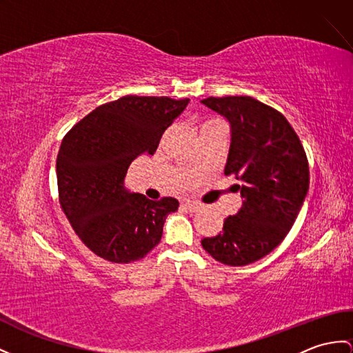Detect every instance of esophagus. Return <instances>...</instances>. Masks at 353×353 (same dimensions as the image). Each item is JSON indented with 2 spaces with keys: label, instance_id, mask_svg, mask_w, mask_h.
<instances>
[{
  "label": "esophagus",
  "instance_id": "1",
  "mask_svg": "<svg viewBox=\"0 0 353 353\" xmlns=\"http://www.w3.org/2000/svg\"><path fill=\"white\" fill-rule=\"evenodd\" d=\"M181 206H183L184 210L190 211V212H196V211H199V210H201V203H197V202H190V201H187V202L181 203Z\"/></svg>",
  "mask_w": 353,
  "mask_h": 353
}]
</instances>
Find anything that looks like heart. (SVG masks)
I'll return each instance as SVG.
<instances>
[{
	"instance_id": "b5f03b06",
	"label": "heart",
	"mask_w": 353,
	"mask_h": 353,
	"mask_svg": "<svg viewBox=\"0 0 353 353\" xmlns=\"http://www.w3.org/2000/svg\"><path fill=\"white\" fill-rule=\"evenodd\" d=\"M217 123H220L219 119H214V118H210V119H205L203 121V124H202V127H206V125H212V124H217ZM201 127V128H202Z\"/></svg>"
}]
</instances>
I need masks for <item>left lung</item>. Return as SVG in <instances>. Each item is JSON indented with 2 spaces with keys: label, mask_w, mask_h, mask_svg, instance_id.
I'll return each mask as SVG.
<instances>
[{
  "label": "left lung",
  "mask_w": 353,
  "mask_h": 353,
  "mask_svg": "<svg viewBox=\"0 0 353 353\" xmlns=\"http://www.w3.org/2000/svg\"><path fill=\"white\" fill-rule=\"evenodd\" d=\"M205 106L230 124L225 168L235 175L243 206L219 235L202 239L217 262L243 266L271 253L298 217L308 192L310 169L303 143L285 115L248 96L208 97Z\"/></svg>",
  "instance_id": "left-lung-1"
}]
</instances>
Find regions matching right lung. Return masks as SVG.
<instances>
[{"instance_id": "right-lung-1", "label": "right lung", "mask_w": 353, "mask_h": 353, "mask_svg": "<svg viewBox=\"0 0 353 353\" xmlns=\"http://www.w3.org/2000/svg\"><path fill=\"white\" fill-rule=\"evenodd\" d=\"M187 105L188 99L124 96L96 108L64 136L57 157L59 205L76 235L101 259L141 261L160 243L178 201L128 193L124 178L136 157L156 152Z\"/></svg>"}]
</instances>
